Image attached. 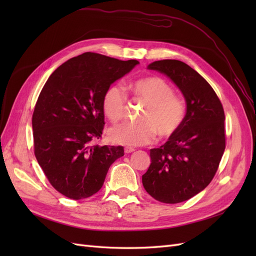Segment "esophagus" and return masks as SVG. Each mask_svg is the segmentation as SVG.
I'll use <instances>...</instances> for the list:
<instances>
[{"instance_id": "34e87169", "label": "esophagus", "mask_w": 256, "mask_h": 256, "mask_svg": "<svg viewBox=\"0 0 256 256\" xmlns=\"http://www.w3.org/2000/svg\"><path fill=\"white\" fill-rule=\"evenodd\" d=\"M134 152V148H132V147H125V152L126 154H130V152Z\"/></svg>"}]
</instances>
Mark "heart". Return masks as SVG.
<instances>
[{"instance_id":"1","label":"heart","mask_w":256,"mask_h":256,"mask_svg":"<svg viewBox=\"0 0 256 256\" xmlns=\"http://www.w3.org/2000/svg\"><path fill=\"white\" fill-rule=\"evenodd\" d=\"M134 99L146 104L138 122L122 124L109 130V140L114 144L141 146L156 138L173 136L180 129L186 116V106L180 98L174 96L173 88L159 76H147L129 86ZM126 108V95L118 85L108 88L102 96V111L111 122L122 118Z\"/></svg>"}]
</instances>
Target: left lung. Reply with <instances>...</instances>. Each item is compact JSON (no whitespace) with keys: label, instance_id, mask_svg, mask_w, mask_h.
Returning <instances> with one entry per match:
<instances>
[{"label":"left lung","instance_id":"obj_1","mask_svg":"<svg viewBox=\"0 0 256 256\" xmlns=\"http://www.w3.org/2000/svg\"><path fill=\"white\" fill-rule=\"evenodd\" d=\"M147 68L166 74L187 104L180 129L159 148L142 176L146 192L166 204L182 203L210 184L226 150L223 106L209 83L184 62L162 60Z\"/></svg>","mask_w":256,"mask_h":256}]
</instances>
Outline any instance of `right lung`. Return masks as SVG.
I'll use <instances>...</instances> for the list:
<instances>
[{"mask_svg":"<svg viewBox=\"0 0 256 256\" xmlns=\"http://www.w3.org/2000/svg\"><path fill=\"white\" fill-rule=\"evenodd\" d=\"M138 64L86 52L53 72L33 113L34 152L44 175L62 194L81 200L102 189L122 146H99L106 90Z\"/></svg>","mask_w":256,"mask_h":256,"instance_id":"right-lung-1","label":"right lung"}]
</instances>
